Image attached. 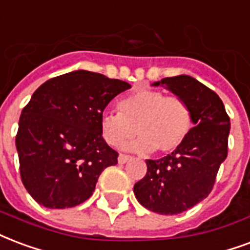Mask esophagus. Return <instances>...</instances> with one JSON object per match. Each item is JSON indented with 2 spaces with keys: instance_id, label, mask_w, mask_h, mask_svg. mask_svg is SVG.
<instances>
[{
  "instance_id": "esophagus-1",
  "label": "esophagus",
  "mask_w": 250,
  "mask_h": 250,
  "mask_svg": "<svg viewBox=\"0 0 250 250\" xmlns=\"http://www.w3.org/2000/svg\"><path fill=\"white\" fill-rule=\"evenodd\" d=\"M128 160H131V156H128V155H123V153H120L119 158H118V162H119L120 164H125V163H127Z\"/></svg>"
}]
</instances>
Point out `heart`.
<instances>
[{
  "mask_svg": "<svg viewBox=\"0 0 250 250\" xmlns=\"http://www.w3.org/2000/svg\"><path fill=\"white\" fill-rule=\"evenodd\" d=\"M118 110L119 112H104L101 116L102 136L114 147L136 132L140 135L139 139L125 148L168 153L179 148L192 130L189 104L182 97H166L152 88H140L122 98Z\"/></svg>",
  "mask_w": 250,
  "mask_h": 250,
  "instance_id": "b5f03b06",
  "label": "heart"
}]
</instances>
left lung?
<instances>
[{"label":"left lung","mask_w":250,"mask_h":250,"mask_svg":"<svg viewBox=\"0 0 250 250\" xmlns=\"http://www.w3.org/2000/svg\"><path fill=\"white\" fill-rule=\"evenodd\" d=\"M166 86L192 110V127L186 142L158 160H147V173L134 186L144 208L160 214H177L209 195L221 163L228 155L229 116L219 95L189 75L164 78Z\"/></svg>","instance_id":"1"}]
</instances>
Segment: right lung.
I'll return each instance as SVG.
<instances>
[{
	"mask_svg": "<svg viewBox=\"0 0 250 250\" xmlns=\"http://www.w3.org/2000/svg\"><path fill=\"white\" fill-rule=\"evenodd\" d=\"M127 82L78 70L46 81L23 107L16 147L21 180L38 204L63 209L92 195L118 152L104 142L101 116Z\"/></svg>",
	"mask_w": 250,
	"mask_h": 250,
	"instance_id": "add662e5",
	"label": "right lung"
}]
</instances>
